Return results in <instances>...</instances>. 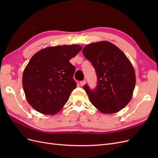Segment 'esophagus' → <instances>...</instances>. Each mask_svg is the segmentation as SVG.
<instances>
[{
  "mask_svg": "<svg viewBox=\"0 0 158 158\" xmlns=\"http://www.w3.org/2000/svg\"><path fill=\"white\" fill-rule=\"evenodd\" d=\"M85 83H86V81L83 80V81H81V82H80V84L81 86H84V85L85 84Z\"/></svg>",
  "mask_w": 158,
  "mask_h": 158,
  "instance_id": "esophagus-1",
  "label": "esophagus"
}]
</instances>
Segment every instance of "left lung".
<instances>
[{"instance_id":"1","label":"left lung","mask_w":158,"mask_h":158,"mask_svg":"<svg viewBox=\"0 0 158 158\" xmlns=\"http://www.w3.org/2000/svg\"><path fill=\"white\" fill-rule=\"evenodd\" d=\"M97 75V86L84 89L90 102L99 111L114 113L123 109L131 101L136 78L133 66L124 52L109 41L92 43L82 50Z\"/></svg>"}]
</instances>
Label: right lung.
<instances>
[{"instance_id":"obj_1","label":"right lung","mask_w":158,"mask_h":158,"mask_svg":"<svg viewBox=\"0 0 158 158\" xmlns=\"http://www.w3.org/2000/svg\"><path fill=\"white\" fill-rule=\"evenodd\" d=\"M81 50L78 45L49 47L31 57L23 71L22 85L27 102L37 111L55 114L67 102L76 87V69L69 60Z\"/></svg>"}]
</instances>
